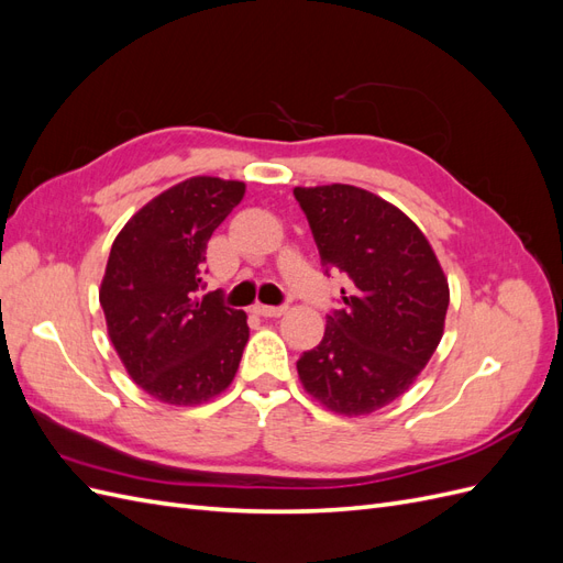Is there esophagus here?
<instances>
[{
    "instance_id": "obj_1",
    "label": "esophagus",
    "mask_w": 563,
    "mask_h": 563,
    "mask_svg": "<svg viewBox=\"0 0 563 563\" xmlns=\"http://www.w3.org/2000/svg\"><path fill=\"white\" fill-rule=\"evenodd\" d=\"M255 312L261 317H282L286 312V305H255Z\"/></svg>"
}]
</instances>
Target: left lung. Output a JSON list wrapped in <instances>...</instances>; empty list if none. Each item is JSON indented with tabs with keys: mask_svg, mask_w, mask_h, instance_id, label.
Here are the masks:
<instances>
[{
	"mask_svg": "<svg viewBox=\"0 0 563 563\" xmlns=\"http://www.w3.org/2000/svg\"><path fill=\"white\" fill-rule=\"evenodd\" d=\"M321 255L352 288L327 314L298 376L340 416H366L401 397L430 362L449 310V282L411 218L354 185L296 187Z\"/></svg>",
	"mask_w": 563,
	"mask_h": 563,
	"instance_id": "1",
	"label": "left lung"
}]
</instances>
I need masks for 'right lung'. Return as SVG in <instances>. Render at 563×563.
I'll use <instances>...</instances> for the list:
<instances>
[{
    "label": "right lung",
    "mask_w": 563,
    "mask_h": 563,
    "mask_svg": "<svg viewBox=\"0 0 563 563\" xmlns=\"http://www.w3.org/2000/svg\"><path fill=\"white\" fill-rule=\"evenodd\" d=\"M244 183L197 176L135 213L112 244L100 308L133 383L164 404L220 395L249 340L242 310L218 291L201 296L207 244L242 201Z\"/></svg>",
    "instance_id": "right-lung-1"
}]
</instances>
